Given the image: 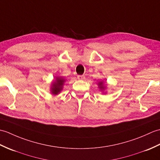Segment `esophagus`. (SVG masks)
<instances>
[{
  "mask_svg": "<svg viewBox=\"0 0 160 160\" xmlns=\"http://www.w3.org/2000/svg\"><path fill=\"white\" fill-rule=\"evenodd\" d=\"M77 79H79V80H83V79H86V77H85V76H83V75H78Z\"/></svg>",
  "mask_w": 160,
  "mask_h": 160,
  "instance_id": "esophagus-1",
  "label": "esophagus"
}]
</instances>
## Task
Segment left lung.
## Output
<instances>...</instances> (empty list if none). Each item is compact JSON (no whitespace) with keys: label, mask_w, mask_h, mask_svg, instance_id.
Returning a JSON list of instances; mask_svg holds the SVG:
<instances>
[{"label":"left lung","mask_w":160,"mask_h":160,"mask_svg":"<svg viewBox=\"0 0 160 160\" xmlns=\"http://www.w3.org/2000/svg\"><path fill=\"white\" fill-rule=\"evenodd\" d=\"M97 85L100 90L102 92V93L105 94L106 92L104 91L105 90H106V88H107V83H106V82H104V81H101L97 83Z\"/></svg>","instance_id":"8db88e82"}]
</instances>
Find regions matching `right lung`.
<instances>
[{"label": "right lung", "instance_id": "1", "mask_svg": "<svg viewBox=\"0 0 160 160\" xmlns=\"http://www.w3.org/2000/svg\"><path fill=\"white\" fill-rule=\"evenodd\" d=\"M66 81L64 77H56L55 79L52 81L50 87V92L53 95L59 94L63 90V85Z\"/></svg>", "mask_w": 160, "mask_h": 160}]
</instances>
